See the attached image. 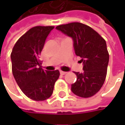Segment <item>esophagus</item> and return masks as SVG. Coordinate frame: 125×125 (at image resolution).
Returning <instances> with one entry per match:
<instances>
[{
    "label": "esophagus",
    "mask_w": 125,
    "mask_h": 125,
    "mask_svg": "<svg viewBox=\"0 0 125 125\" xmlns=\"http://www.w3.org/2000/svg\"><path fill=\"white\" fill-rule=\"evenodd\" d=\"M60 74H61L62 75H64V74H66V72H63V71H61V72H60Z\"/></svg>",
    "instance_id": "34e87169"
}]
</instances>
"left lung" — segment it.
Segmentation results:
<instances>
[{"instance_id":"left-lung-1","label":"left lung","mask_w":125,"mask_h":125,"mask_svg":"<svg viewBox=\"0 0 125 125\" xmlns=\"http://www.w3.org/2000/svg\"><path fill=\"white\" fill-rule=\"evenodd\" d=\"M56 29L72 38L75 54L81 58L83 72H74L77 80L71 90L82 98L97 93L103 86L107 72L109 56L106 42L97 32L80 22L57 26Z\"/></svg>"}]
</instances>
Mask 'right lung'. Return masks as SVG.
<instances>
[{
  "instance_id": "1",
  "label": "right lung",
  "mask_w": 125,
  "mask_h": 125,
  "mask_svg": "<svg viewBox=\"0 0 125 125\" xmlns=\"http://www.w3.org/2000/svg\"><path fill=\"white\" fill-rule=\"evenodd\" d=\"M54 27L38 26L19 38L11 54L12 73L21 91L34 101H45L53 93L59 71L43 70L39 61L47 37Z\"/></svg>"
}]
</instances>
